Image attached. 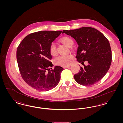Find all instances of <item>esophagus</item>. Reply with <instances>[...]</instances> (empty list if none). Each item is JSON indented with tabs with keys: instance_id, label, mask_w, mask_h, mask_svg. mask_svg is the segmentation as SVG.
I'll return each mask as SVG.
<instances>
[{
	"instance_id": "1",
	"label": "esophagus",
	"mask_w": 123,
	"mask_h": 123,
	"mask_svg": "<svg viewBox=\"0 0 123 123\" xmlns=\"http://www.w3.org/2000/svg\"><path fill=\"white\" fill-rule=\"evenodd\" d=\"M70 67V66H63V68H64V69H65V68H69V67Z\"/></svg>"
}]
</instances>
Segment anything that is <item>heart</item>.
Instances as JSON below:
<instances>
[{
  "label": "heart",
  "mask_w": 123,
  "mask_h": 123,
  "mask_svg": "<svg viewBox=\"0 0 123 123\" xmlns=\"http://www.w3.org/2000/svg\"><path fill=\"white\" fill-rule=\"evenodd\" d=\"M59 41L66 46L69 47H71L74 42L73 40L69 37L65 36L61 38ZM50 53L54 55L56 53V47L54 44H52L50 46ZM73 59V56L71 54H67L64 55H60L56 57L54 59V63L56 65H59L62 66H68L71 63Z\"/></svg>",
  "instance_id": "obj_1"
}]
</instances>
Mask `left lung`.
Segmentation results:
<instances>
[{"label":"left lung","mask_w":123,"mask_h":123,"mask_svg":"<svg viewBox=\"0 0 123 123\" xmlns=\"http://www.w3.org/2000/svg\"><path fill=\"white\" fill-rule=\"evenodd\" d=\"M65 33L74 38L78 46L76 56L78 63L88 65L80 67L74 75L77 83L83 86L93 85L100 81L109 70L111 62L110 43L104 35L93 28L85 27L71 30H64Z\"/></svg>","instance_id":"obj_1"}]
</instances>
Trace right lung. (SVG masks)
<instances>
[{"instance_id": "obj_1", "label": "right lung", "mask_w": 123, "mask_h": 123, "mask_svg": "<svg viewBox=\"0 0 123 123\" xmlns=\"http://www.w3.org/2000/svg\"><path fill=\"white\" fill-rule=\"evenodd\" d=\"M62 31H41L26 36L18 47L17 59L24 81L35 89L48 91L59 83L63 68L55 66L50 60V46Z\"/></svg>"}]
</instances>
